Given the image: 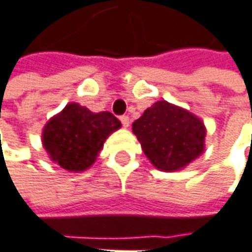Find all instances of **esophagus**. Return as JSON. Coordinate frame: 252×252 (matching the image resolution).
Returning <instances> with one entry per match:
<instances>
[{"mask_svg": "<svg viewBox=\"0 0 252 252\" xmlns=\"http://www.w3.org/2000/svg\"><path fill=\"white\" fill-rule=\"evenodd\" d=\"M120 122H122L123 127H129L130 126V119L127 116H120Z\"/></svg>", "mask_w": 252, "mask_h": 252, "instance_id": "obj_1", "label": "esophagus"}]
</instances>
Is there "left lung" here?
<instances>
[{"label": "left lung", "mask_w": 252, "mask_h": 252, "mask_svg": "<svg viewBox=\"0 0 252 252\" xmlns=\"http://www.w3.org/2000/svg\"><path fill=\"white\" fill-rule=\"evenodd\" d=\"M132 129L145 155L159 171H179L205 151L204 122L166 100L146 109Z\"/></svg>", "instance_id": "obj_1"}]
</instances>
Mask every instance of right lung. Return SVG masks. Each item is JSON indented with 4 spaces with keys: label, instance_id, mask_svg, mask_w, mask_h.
<instances>
[{
    "label": "right lung",
    "instance_id": "1",
    "mask_svg": "<svg viewBox=\"0 0 252 252\" xmlns=\"http://www.w3.org/2000/svg\"><path fill=\"white\" fill-rule=\"evenodd\" d=\"M119 119L109 112L93 113L79 103H68L51 117L43 129V145L51 160L63 169H89L107 136L120 127Z\"/></svg>",
    "mask_w": 252,
    "mask_h": 252
}]
</instances>
